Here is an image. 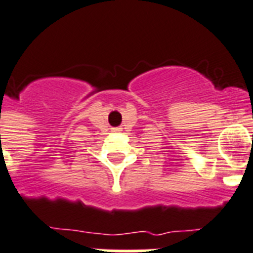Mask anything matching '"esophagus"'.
Listing matches in <instances>:
<instances>
[{
    "mask_svg": "<svg viewBox=\"0 0 253 253\" xmlns=\"http://www.w3.org/2000/svg\"><path fill=\"white\" fill-rule=\"evenodd\" d=\"M120 131H122V127H116V128H113V132H120Z\"/></svg>",
    "mask_w": 253,
    "mask_h": 253,
    "instance_id": "34e87169",
    "label": "esophagus"
}]
</instances>
